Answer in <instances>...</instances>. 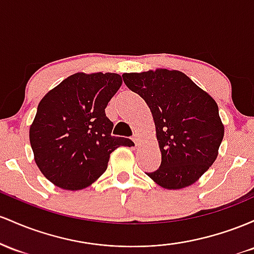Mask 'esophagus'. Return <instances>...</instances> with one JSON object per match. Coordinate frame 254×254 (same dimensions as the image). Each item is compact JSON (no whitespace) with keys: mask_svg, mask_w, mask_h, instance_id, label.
<instances>
[{"mask_svg":"<svg viewBox=\"0 0 254 254\" xmlns=\"http://www.w3.org/2000/svg\"><path fill=\"white\" fill-rule=\"evenodd\" d=\"M132 140L134 141L135 145H138L139 141H140V136H139L138 134H133V135H132Z\"/></svg>","mask_w":254,"mask_h":254,"instance_id":"34e87169","label":"esophagus"}]
</instances>
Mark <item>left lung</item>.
<instances>
[{
    "label": "left lung",
    "instance_id": "8db88e82",
    "mask_svg": "<svg viewBox=\"0 0 254 254\" xmlns=\"http://www.w3.org/2000/svg\"><path fill=\"white\" fill-rule=\"evenodd\" d=\"M122 78L146 102L155 121L162 162L147 175L167 190L194 184L216 161L224 135L215 99L179 70L125 73Z\"/></svg>",
    "mask_w": 254,
    "mask_h": 254
}]
</instances>
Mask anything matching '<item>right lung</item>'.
<instances>
[{
  "mask_svg": "<svg viewBox=\"0 0 254 254\" xmlns=\"http://www.w3.org/2000/svg\"><path fill=\"white\" fill-rule=\"evenodd\" d=\"M122 84L116 73H76L47 93L30 127L43 175L60 189L90 186L107 170L110 153L133 141L112 135L105 108Z\"/></svg>",
  "mask_w": 254,
  "mask_h": 254,
  "instance_id": "add662e5",
  "label": "right lung"
}]
</instances>
